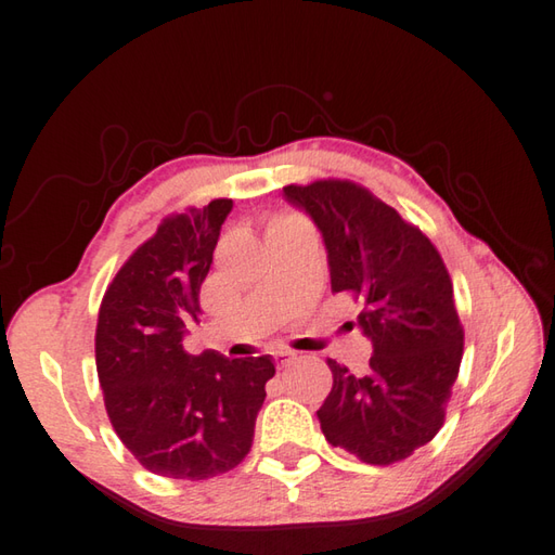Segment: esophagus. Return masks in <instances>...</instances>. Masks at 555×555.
<instances>
[{
  "label": "esophagus",
  "instance_id": "34e87169",
  "mask_svg": "<svg viewBox=\"0 0 555 555\" xmlns=\"http://www.w3.org/2000/svg\"><path fill=\"white\" fill-rule=\"evenodd\" d=\"M273 362H275V367H287V364L295 362V352H275Z\"/></svg>",
  "mask_w": 555,
  "mask_h": 555
}]
</instances>
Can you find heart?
Here are the masks:
<instances>
[{"label": "heart", "instance_id": "obj_1", "mask_svg": "<svg viewBox=\"0 0 555 555\" xmlns=\"http://www.w3.org/2000/svg\"><path fill=\"white\" fill-rule=\"evenodd\" d=\"M295 219H297V217H280V219H275V222H273V224H270V227H280V224H289V222H295Z\"/></svg>", "mask_w": 555, "mask_h": 555}]
</instances>
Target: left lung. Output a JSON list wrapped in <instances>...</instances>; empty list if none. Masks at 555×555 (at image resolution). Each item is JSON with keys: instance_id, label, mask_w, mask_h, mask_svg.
I'll use <instances>...</instances> for the list:
<instances>
[{"instance_id": "obj_1", "label": "left lung", "mask_w": 555, "mask_h": 555, "mask_svg": "<svg viewBox=\"0 0 555 555\" xmlns=\"http://www.w3.org/2000/svg\"><path fill=\"white\" fill-rule=\"evenodd\" d=\"M328 250L331 289L362 307L367 374L326 360L333 386L321 430L364 464L389 466L440 433L464 354V326L440 250L367 188L345 179L285 185Z\"/></svg>"}]
</instances>
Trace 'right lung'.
<instances>
[{
	"mask_svg": "<svg viewBox=\"0 0 555 555\" xmlns=\"http://www.w3.org/2000/svg\"><path fill=\"white\" fill-rule=\"evenodd\" d=\"M229 212L232 201L217 197L164 217L101 299L96 372L108 421L156 476L205 480L242 464L275 374L270 354L227 360L183 350Z\"/></svg>",
	"mask_w": 555,
	"mask_h": 555,
	"instance_id": "obj_1",
	"label": "right lung"
}]
</instances>
